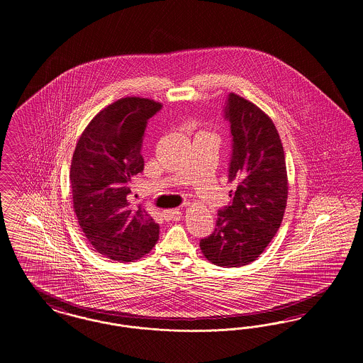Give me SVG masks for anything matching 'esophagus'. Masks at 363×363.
I'll return each mask as SVG.
<instances>
[{
  "mask_svg": "<svg viewBox=\"0 0 363 363\" xmlns=\"http://www.w3.org/2000/svg\"><path fill=\"white\" fill-rule=\"evenodd\" d=\"M162 215H163V218H164L166 220H172L174 218L181 216V211H179L178 208H175V209H164V211L162 212Z\"/></svg>",
  "mask_w": 363,
  "mask_h": 363,
  "instance_id": "1",
  "label": "esophagus"
}]
</instances>
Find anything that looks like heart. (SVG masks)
<instances>
[{"instance_id":"b5f03b06","label":"heart","mask_w":363,"mask_h":363,"mask_svg":"<svg viewBox=\"0 0 363 363\" xmlns=\"http://www.w3.org/2000/svg\"><path fill=\"white\" fill-rule=\"evenodd\" d=\"M201 135H207V136H211V138H215L216 140V135L215 133H209V132H203Z\"/></svg>"}]
</instances>
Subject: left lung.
<instances>
[{"instance_id":"1","label":"left lung","mask_w":363,"mask_h":363,"mask_svg":"<svg viewBox=\"0 0 363 363\" xmlns=\"http://www.w3.org/2000/svg\"><path fill=\"white\" fill-rule=\"evenodd\" d=\"M233 156L228 179L233 201L218 212L212 234L200 241L204 257L218 267H243L259 257L277 235L289 197V178L280 136L259 106L231 92L225 106Z\"/></svg>"}]
</instances>
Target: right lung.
Returning a JSON list of instances; mask_svg holds the SVG:
<instances>
[{
  "label": "right lung",
  "mask_w": 363,
  "mask_h": 363,
  "mask_svg": "<svg viewBox=\"0 0 363 363\" xmlns=\"http://www.w3.org/2000/svg\"><path fill=\"white\" fill-rule=\"evenodd\" d=\"M162 104L126 96L101 110L77 140L70 190L77 222L92 247L107 259H141L159 240V225L128 200L132 177L141 173L143 136Z\"/></svg>",
  "instance_id": "add662e5"
}]
</instances>
